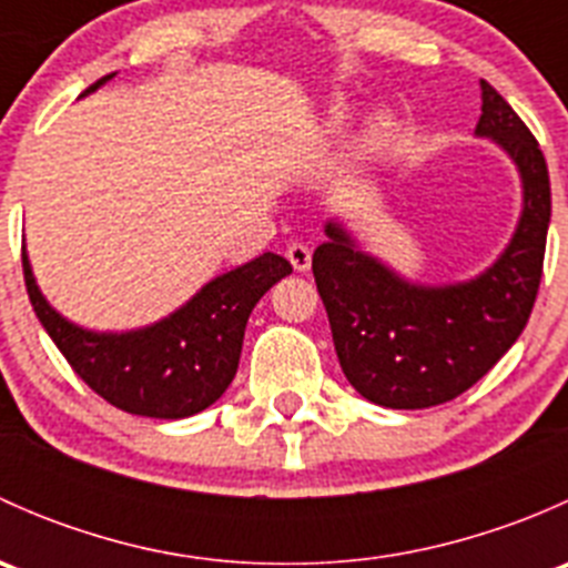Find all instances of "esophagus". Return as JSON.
I'll return each instance as SVG.
<instances>
[{
    "label": "esophagus",
    "instance_id": "1",
    "mask_svg": "<svg viewBox=\"0 0 568 568\" xmlns=\"http://www.w3.org/2000/svg\"><path fill=\"white\" fill-rule=\"evenodd\" d=\"M285 255H288L291 266H294L296 272H307V268H311V250H307L305 244H291V247L285 250Z\"/></svg>",
    "mask_w": 568,
    "mask_h": 568
}]
</instances>
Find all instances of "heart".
Returning a JSON list of instances; mask_svg holds the SVG:
<instances>
[{
  "label": "heart",
  "mask_w": 568,
  "mask_h": 568,
  "mask_svg": "<svg viewBox=\"0 0 568 568\" xmlns=\"http://www.w3.org/2000/svg\"><path fill=\"white\" fill-rule=\"evenodd\" d=\"M352 118L354 109L346 99H332L329 104H326L324 114H321V136H324V140L341 136L343 131L348 129V123H352ZM395 134H398V114H395L393 109H376L368 118V123H365L363 140L371 151H379V148L390 145Z\"/></svg>",
  "instance_id": "heart-1"
}]
</instances>
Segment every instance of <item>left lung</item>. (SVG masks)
Instances as JSON below:
<instances>
[{"instance_id": "left-lung-1", "label": "left lung", "mask_w": 568, "mask_h": 568, "mask_svg": "<svg viewBox=\"0 0 568 568\" xmlns=\"http://www.w3.org/2000/svg\"><path fill=\"white\" fill-rule=\"evenodd\" d=\"M475 136L511 159L523 186L517 227L484 272L417 283L365 250L337 216L324 222L326 242L313 252L343 374L387 409H426L469 390L517 343L536 302L552 214L547 162L528 125L484 79Z\"/></svg>"}]
</instances>
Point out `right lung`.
<instances>
[{
    "instance_id": "1",
    "label": "right lung",
    "mask_w": 568,
    "mask_h": 568,
    "mask_svg": "<svg viewBox=\"0 0 568 568\" xmlns=\"http://www.w3.org/2000/svg\"><path fill=\"white\" fill-rule=\"evenodd\" d=\"M114 73L90 84L79 99L104 88ZM27 294L62 357L101 398L118 409L159 420H181L209 409L231 387L242 357L244 329L261 296L294 268L274 252L211 277L170 316L136 329H88L62 316L40 291L30 255Z\"/></svg>"
}]
</instances>
